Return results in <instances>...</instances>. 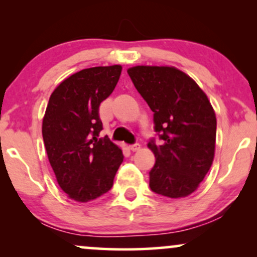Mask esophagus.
I'll list each match as a JSON object with an SVG mask.
<instances>
[{"label":"esophagus","instance_id":"34e87169","mask_svg":"<svg viewBox=\"0 0 257 257\" xmlns=\"http://www.w3.org/2000/svg\"><path fill=\"white\" fill-rule=\"evenodd\" d=\"M129 150L133 152L138 151V150H140V145H139V144H133V145L129 146Z\"/></svg>","mask_w":257,"mask_h":257}]
</instances>
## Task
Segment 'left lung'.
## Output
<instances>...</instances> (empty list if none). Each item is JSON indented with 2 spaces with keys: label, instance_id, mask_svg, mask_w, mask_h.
<instances>
[{
  "label": "left lung",
  "instance_id": "1",
  "mask_svg": "<svg viewBox=\"0 0 257 257\" xmlns=\"http://www.w3.org/2000/svg\"><path fill=\"white\" fill-rule=\"evenodd\" d=\"M135 88L153 112L156 157L150 187L169 198L197 190L210 169L216 141V117L205 93L175 67L135 66L128 70Z\"/></svg>",
  "mask_w": 257,
  "mask_h": 257
}]
</instances>
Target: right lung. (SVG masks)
<instances>
[{"mask_svg": "<svg viewBox=\"0 0 257 257\" xmlns=\"http://www.w3.org/2000/svg\"><path fill=\"white\" fill-rule=\"evenodd\" d=\"M122 66H98L70 76L55 88L42 135L58 184L70 198L89 202L108 192L123 162L122 150L99 138L101 101L113 91Z\"/></svg>", "mask_w": 257, "mask_h": 257, "instance_id": "add662e5", "label": "right lung"}]
</instances>
